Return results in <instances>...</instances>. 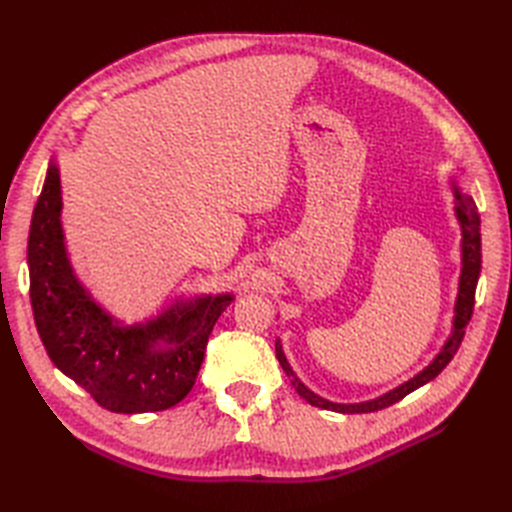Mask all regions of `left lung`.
I'll return each mask as SVG.
<instances>
[{"label": "left lung", "mask_w": 512, "mask_h": 512, "mask_svg": "<svg viewBox=\"0 0 512 512\" xmlns=\"http://www.w3.org/2000/svg\"><path fill=\"white\" fill-rule=\"evenodd\" d=\"M453 192H455V215L461 224V275H459V292H457V301H455V318H453V331L451 337L446 339V344L442 346V350L436 354L423 371H418L414 378H410L408 382H404L397 389L384 393L376 399L369 401H361V404H335V401L324 399L320 395H316L314 391H309L307 386L294 376L292 367L288 365L284 350L280 339L275 342V354L277 361H280L282 369L286 371V376L290 378L292 386L297 389V393L316 408L322 410H333V412H342V414H363V412H376L382 408H389L393 404H397L399 399H404L406 395H410L412 391H416L418 386L427 384L429 380L436 378L440 371L451 363V359L455 356V352L461 346V339L466 335V327L472 318V309H474V294H476V284H478V275H480V215L476 209V203L472 200V196L461 194L457 183H453Z\"/></svg>", "instance_id": "8db88e82"}]
</instances>
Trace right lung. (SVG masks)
I'll list each match as a JSON object with an SVG mask.
<instances>
[{"label":"right lung","mask_w":512,"mask_h":512,"mask_svg":"<svg viewBox=\"0 0 512 512\" xmlns=\"http://www.w3.org/2000/svg\"><path fill=\"white\" fill-rule=\"evenodd\" d=\"M29 299L46 354L111 412L173 408L192 391L213 324L232 294L179 301L145 324H121L76 280L61 228V181L49 164L27 241Z\"/></svg>","instance_id":"obj_1"}]
</instances>
